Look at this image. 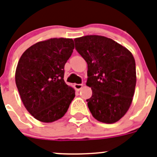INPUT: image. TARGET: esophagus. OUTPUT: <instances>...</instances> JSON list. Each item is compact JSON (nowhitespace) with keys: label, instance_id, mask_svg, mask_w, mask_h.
I'll list each match as a JSON object with an SVG mask.
<instances>
[{"label":"esophagus","instance_id":"34e87169","mask_svg":"<svg viewBox=\"0 0 157 157\" xmlns=\"http://www.w3.org/2000/svg\"><path fill=\"white\" fill-rule=\"evenodd\" d=\"M74 87L77 91H80V89L83 87V84H74Z\"/></svg>","mask_w":157,"mask_h":157}]
</instances>
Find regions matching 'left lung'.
Listing matches in <instances>:
<instances>
[{
    "instance_id": "8db88e82",
    "label": "left lung",
    "mask_w": 157,
    "mask_h": 157,
    "mask_svg": "<svg viewBox=\"0 0 157 157\" xmlns=\"http://www.w3.org/2000/svg\"><path fill=\"white\" fill-rule=\"evenodd\" d=\"M76 49L87 64V86L92 96L87 106L94 119L113 124L131 105L136 85L133 55L110 38L87 35L75 38Z\"/></svg>"
}]
</instances>
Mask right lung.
I'll return each instance as SVG.
<instances>
[{"mask_svg":"<svg viewBox=\"0 0 157 157\" xmlns=\"http://www.w3.org/2000/svg\"><path fill=\"white\" fill-rule=\"evenodd\" d=\"M74 49L70 38H51L26 49L15 70V84L28 112L40 122L61 119L75 97L64 81V66Z\"/></svg>","mask_w":157,"mask_h":157,"instance_id":"obj_1","label":"right lung"}]
</instances>
